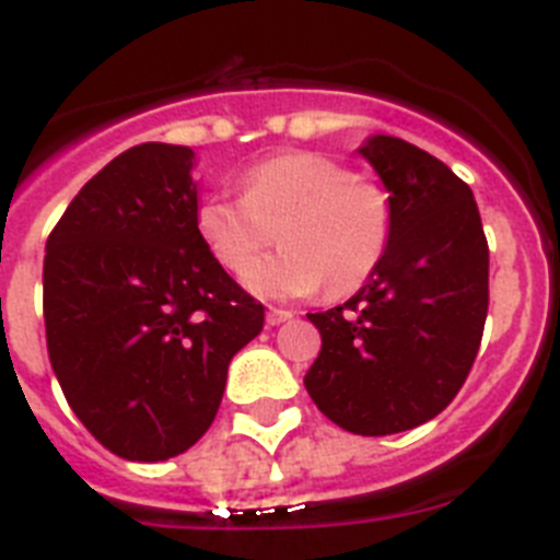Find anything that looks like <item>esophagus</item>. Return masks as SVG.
<instances>
[{
  "label": "esophagus",
  "instance_id": "34e87169",
  "mask_svg": "<svg viewBox=\"0 0 560 560\" xmlns=\"http://www.w3.org/2000/svg\"><path fill=\"white\" fill-rule=\"evenodd\" d=\"M289 319H291V311H285V308L266 311V323L269 325H283V323H289Z\"/></svg>",
  "mask_w": 560,
  "mask_h": 560
}]
</instances>
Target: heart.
<instances>
[{"instance_id": "b5f03b06", "label": "heart", "mask_w": 560, "mask_h": 560, "mask_svg": "<svg viewBox=\"0 0 560 560\" xmlns=\"http://www.w3.org/2000/svg\"><path fill=\"white\" fill-rule=\"evenodd\" d=\"M244 196L210 192L196 207V230L226 271H241L273 240L277 256L253 265L246 289L264 296H308L328 283L350 294L368 283L393 241L389 190L325 153L291 151L241 176Z\"/></svg>"}]
</instances>
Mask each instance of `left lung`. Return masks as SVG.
Returning <instances> with one entry per match:
<instances>
[{"mask_svg": "<svg viewBox=\"0 0 560 560\" xmlns=\"http://www.w3.org/2000/svg\"><path fill=\"white\" fill-rule=\"evenodd\" d=\"M359 153L389 190V249L345 305L308 314L323 350L305 389L336 427L407 432L465 384L488 316V241L471 187L438 156L387 133Z\"/></svg>", "mask_w": 560, "mask_h": 560, "instance_id": "obj_1", "label": "left lung"}]
</instances>
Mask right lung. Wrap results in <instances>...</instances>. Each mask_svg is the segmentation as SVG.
Listing matches in <instances>:
<instances>
[{
  "mask_svg": "<svg viewBox=\"0 0 560 560\" xmlns=\"http://www.w3.org/2000/svg\"><path fill=\"white\" fill-rule=\"evenodd\" d=\"M185 145L142 142L81 187L47 237V353L67 404L122 459L176 457L210 429L264 305L196 230Z\"/></svg>",
  "mask_w": 560,
  "mask_h": 560,
  "instance_id": "1",
  "label": "right lung"
}]
</instances>
